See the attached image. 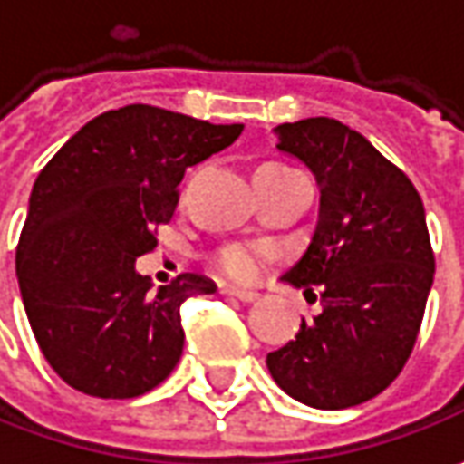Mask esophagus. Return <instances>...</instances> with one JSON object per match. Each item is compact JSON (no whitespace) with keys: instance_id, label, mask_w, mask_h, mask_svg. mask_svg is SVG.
Instances as JSON below:
<instances>
[{"instance_id":"obj_1","label":"esophagus","mask_w":464,"mask_h":464,"mask_svg":"<svg viewBox=\"0 0 464 464\" xmlns=\"http://www.w3.org/2000/svg\"><path fill=\"white\" fill-rule=\"evenodd\" d=\"M224 295L235 296V299H240V302H256L260 296L258 292H247V289H224Z\"/></svg>"}]
</instances>
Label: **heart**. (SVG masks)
I'll list each match as a JSON object with an SVG mask.
<instances>
[{"label":"heart","mask_w":464,"mask_h":464,"mask_svg":"<svg viewBox=\"0 0 464 464\" xmlns=\"http://www.w3.org/2000/svg\"><path fill=\"white\" fill-rule=\"evenodd\" d=\"M263 260H266V250L258 247V245L232 242V245H224V247H219L214 253L211 266L224 278H232V281H253L260 274V268H263Z\"/></svg>","instance_id":"heart-1"}]
</instances>
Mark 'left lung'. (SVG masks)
I'll return each instance as SVG.
<instances>
[{"mask_svg":"<svg viewBox=\"0 0 464 464\" xmlns=\"http://www.w3.org/2000/svg\"><path fill=\"white\" fill-rule=\"evenodd\" d=\"M276 134L320 183L310 247L284 278L323 312L266 364L295 401L341 411L390 387L416 346L434 284L426 211L411 178L341 121L304 118Z\"/></svg>","mask_w":464,"mask_h":464,"instance_id":"8db88e82","label":"left lung"}]
</instances>
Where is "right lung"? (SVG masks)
Instances as JSON below:
<instances>
[{
    "instance_id": "add662e5",
    "label": "right lung",
    "mask_w": 464,
    "mask_h": 464,
    "mask_svg": "<svg viewBox=\"0 0 464 464\" xmlns=\"http://www.w3.org/2000/svg\"><path fill=\"white\" fill-rule=\"evenodd\" d=\"M240 134L242 123L126 105L82 126L41 169L14 263L33 335L69 387L139 398L180 362V307L217 284L180 274L152 289L134 263L172 219L186 168Z\"/></svg>"
}]
</instances>
